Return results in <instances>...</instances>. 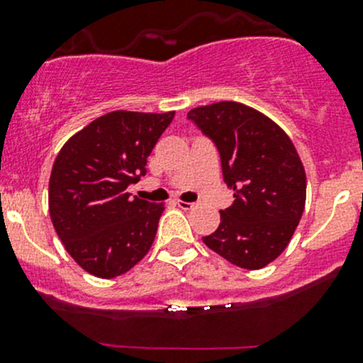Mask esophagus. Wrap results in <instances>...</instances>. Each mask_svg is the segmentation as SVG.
I'll use <instances>...</instances> for the list:
<instances>
[{"instance_id": "obj_1", "label": "esophagus", "mask_w": 363, "mask_h": 363, "mask_svg": "<svg viewBox=\"0 0 363 363\" xmlns=\"http://www.w3.org/2000/svg\"><path fill=\"white\" fill-rule=\"evenodd\" d=\"M177 205L182 208V211H191V208L195 207V203L193 202H182V200H177Z\"/></svg>"}]
</instances>
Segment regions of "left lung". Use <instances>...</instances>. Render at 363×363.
<instances>
[{
    "instance_id": "left-lung-1",
    "label": "left lung",
    "mask_w": 363,
    "mask_h": 363,
    "mask_svg": "<svg viewBox=\"0 0 363 363\" xmlns=\"http://www.w3.org/2000/svg\"><path fill=\"white\" fill-rule=\"evenodd\" d=\"M219 151L235 202L205 246L240 269H263L290 242L306 205V172L294 142L274 121L237 101L188 112Z\"/></svg>"
}]
</instances>
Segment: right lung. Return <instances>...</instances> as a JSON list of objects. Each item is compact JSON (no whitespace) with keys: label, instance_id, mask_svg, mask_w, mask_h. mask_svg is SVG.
Masks as SVG:
<instances>
[{"label":"right lung","instance_id":"obj_1","mask_svg":"<svg viewBox=\"0 0 363 363\" xmlns=\"http://www.w3.org/2000/svg\"><path fill=\"white\" fill-rule=\"evenodd\" d=\"M174 113H105L73 135L54 161L50 219L86 272L112 279L151 250L164 205L126 189L147 174L149 155Z\"/></svg>","mask_w":363,"mask_h":363}]
</instances>
